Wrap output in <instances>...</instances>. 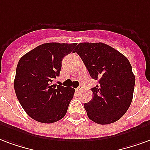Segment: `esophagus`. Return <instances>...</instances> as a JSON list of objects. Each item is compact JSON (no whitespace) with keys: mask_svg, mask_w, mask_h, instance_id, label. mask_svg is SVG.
Here are the masks:
<instances>
[{"mask_svg":"<svg viewBox=\"0 0 150 150\" xmlns=\"http://www.w3.org/2000/svg\"><path fill=\"white\" fill-rule=\"evenodd\" d=\"M82 89H83V87L81 86H78L77 88H76V92H81V91H82Z\"/></svg>","mask_w":150,"mask_h":150,"instance_id":"esophagus-1","label":"esophagus"}]
</instances>
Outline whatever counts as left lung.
<instances>
[{"label": "left lung", "mask_w": 150, "mask_h": 150, "mask_svg": "<svg viewBox=\"0 0 150 150\" xmlns=\"http://www.w3.org/2000/svg\"><path fill=\"white\" fill-rule=\"evenodd\" d=\"M74 52L81 57L98 85L91 90L93 98L84 104L88 118L100 125L118 121L133 100L135 76L125 57L104 43L78 44Z\"/></svg>", "instance_id": "left-lung-1"}]
</instances>
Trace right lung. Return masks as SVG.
<instances>
[{"mask_svg": "<svg viewBox=\"0 0 150 150\" xmlns=\"http://www.w3.org/2000/svg\"><path fill=\"white\" fill-rule=\"evenodd\" d=\"M76 45L42 44L20 59L14 89L21 105L35 121L50 124L66 114L75 89L52 83L60 75L62 59Z\"/></svg>", "mask_w": 150, "mask_h": 150, "instance_id": "right-lung-1", "label": "right lung"}]
</instances>
